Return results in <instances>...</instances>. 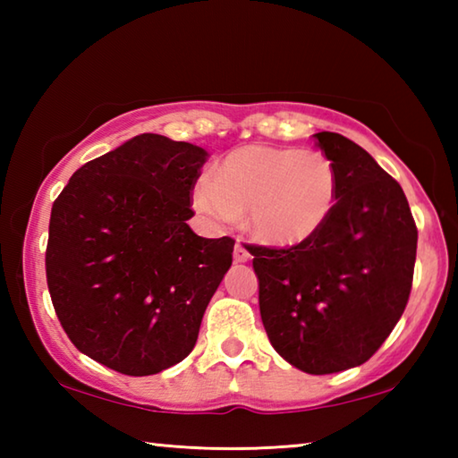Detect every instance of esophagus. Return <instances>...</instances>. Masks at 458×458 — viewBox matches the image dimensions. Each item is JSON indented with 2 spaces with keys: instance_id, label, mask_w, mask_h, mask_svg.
<instances>
[{
  "instance_id": "esophagus-1",
  "label": "esophagus",
  "mask_w": 458,
  "mask_h": 458,
  "mask_svg": "<svg viewBox=\"0 0 458 458\" xmlns=\"http://www.w3.org/2000/svg\"><path fill=\"white\" fill-rule=\"evenodd\" d=\"M248 259H250V252H248V248H246V244L244 242H236V246H234V260L236 262H246Z\"/></svg>"
}]
</instances>
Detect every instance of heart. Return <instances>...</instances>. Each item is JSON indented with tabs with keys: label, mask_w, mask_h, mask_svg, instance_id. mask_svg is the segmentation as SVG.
I'll return each instance as SVG.
<instances>
[{
	"label": "heart",
	"mask_w": 458,
	"mask_h": 458,
	"mask_svg": "<svg viewBox=\"0 0 458 458\" xmlns=\"http://www.w3.org/2000/svg\"><path fill=\"white\" fill-rule=\"evenodd\" d=\"M337 196V167L325 153L246 145L230 151L214 177H199L191 201L218 222H234L246 214L254 240L291 248L309 242L327 224Z\"/></svg>",
	"instance_id": "heart-1"
}]
</instances>
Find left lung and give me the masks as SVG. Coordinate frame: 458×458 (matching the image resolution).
I'll list each match as a JSON object with an SVG mask.
<instances>
[{"label": "left lung", "mask_w": 458, "mask_h": 458, "mask_svg": "<svg viewBox=\"0 0 458 458\" xmlns=\"http://www.w3.org/2000/svg\"><path fill=\"white\" fill-rule=\"evenodd\" d=\"M335 164V210L299 246H250L262 325L275 350L307 374L366 363L404 313L418 230L400 183L350 139L313 135Z\"/></svg>", "instance_id": "8db88e82"}]
</instances>
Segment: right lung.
<instances>
[{
  "label": "right lung",
  "mask_w": 458,
  "mask_h": 458,
  "mask_svg": "<svg viewBox=\"0 0 458 458\" xmlns=\"http://www.w3.org/2000/svg\"><path fill=\"white\" fill-rule=\"evenodd\" d=\"M206 149L143 133L76 169L52 206L46 281L76 350L125 376L188 358L234 240L188 226Z\"/></svg>",
  "instance_id": "add662e5"
}]
</instances>
